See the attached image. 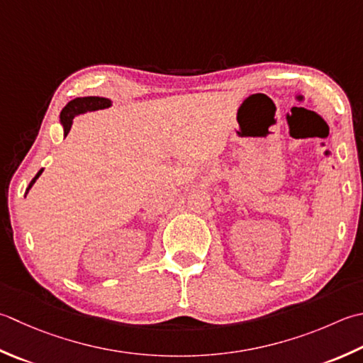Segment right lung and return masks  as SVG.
Listing matches in <instances>:
<instances>
[{
  "mask_svg": "<svg viewBox=\"0 0 363 363\" xmlns=\"http://www.w3.org/2000/svg\"><path fill=\"white\" fill-rule=\"evenodd\" d=\"M111 106V101L110 99L105 97H96V96H89V97H77L74 101H70L66 106H64L61 115H60V121L64 127V133H67L70 130V125H72V121L75 116L83 115L86 111H96V110H104ZM44 169L33 177V181L30 182V186L26 189V194L30 191V189L33 187V184L35 182V179L42 174Z\"/></svg>",
  "mask_w": 363,
  "mask_h": 363,
  "instance_id": "obj_1",
  "label": "right lung"
}]
</instances>
